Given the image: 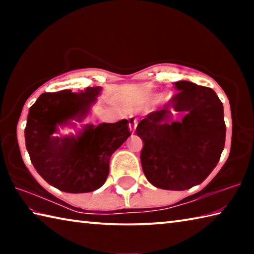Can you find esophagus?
Instances as JSON below:
<instances>
[{
	"mask_svg": "<svg viewBox=\"0 0 254 254\" xmlns=\"http://www.w3.org/2000/svg\"><path fill=\"white\" fill-rule=\"evenodd\" d=\"M136 126H137L136 120H135V119H133V118H131V119H130V121H128V127H130V131H131L132 133H134L135 128H136Z\"/></svg>",
	"mask_w": 254,
	"mask_h": 254,
	"instance_id": "34e87169",
	"label": "esophagus"
}]
</instances>
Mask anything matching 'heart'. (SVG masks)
I'll use <instances>...</instances> for the list:
<instances>
[{
	"label": "heart",
	"mask_w": 254,
	"mask_h": 254,
	"mask_svg": "<svg viewBox=\"0 0 254 254\" xmlns=\"http://www.w3.org/2000/svg\"><path fill=\"white\" fill-rule=\"evenodd\" d=\"M167 98H162V102H166ZM150 103H151V98L148 97V96H141V97H137L133 102V106L137 107V109H144V107H147Z\"/></svg>",
	"instance_id": "heart-1"
}]
</instances>
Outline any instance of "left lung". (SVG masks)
<instances>
[{
  "instance_id": "1",
  "label": "left lung",
  "mask_w": 254,
  "mask_h": 254,
  "mask_svg": "<svg viewBox=\"0 0 254 254\" xmlns=\"http://www.w3.org/2000/svg\"><path fill=\"white\" fill-rule=\"evenodd\" d=\"M177 94L136 127L143 140L141 165L153 186L185 190L203 183L225 145L226 126L220 98L212 88L174 83Z\"/></svg>"
}]
</instances>
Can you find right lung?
<instances>
[{"label":"right lung","instance_id":"add662e5","mask_svg":"<svg viewBox=\"0 0 254 254\" xmlns=\"http://www.w3.org/2000/svg\"><path fill=\"white\" fill-rule=\"evenodd\" d=\"M101 87L41 94L30 107L25 145L34 168L51 186L79 194L106 182L110 158L131 135L127 120L89 123L87 114Z\"/></svg>","mask_w":254,"mask_h":254}]
</instances>
